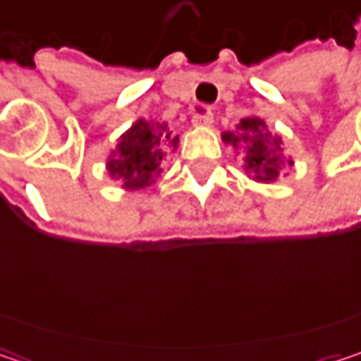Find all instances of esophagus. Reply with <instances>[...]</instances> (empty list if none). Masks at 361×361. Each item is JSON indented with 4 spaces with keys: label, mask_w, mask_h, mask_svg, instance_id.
<instances>
[{
    "label": "esophagus",
    "mask_w": 361,
    "mask_h": 361,
    "mask_svg": "<svg viewBox=\"0 0 361 361\" xmlns=\"http://www.w3.org/2000/svg\"><path fill=\"white\" fill-rule=\"evenodd\" d=\"M213 121H215V118H213L211 112H202V114H194V116H192L194 127H211Z\"/></svg>",
    "instance_id": "esophagus-1"
}]
</instances>
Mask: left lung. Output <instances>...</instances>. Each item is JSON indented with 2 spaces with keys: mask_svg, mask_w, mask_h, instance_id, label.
Instances as JSON below:
<instances>
[{
  "mask_svg": "<svg viewBox=\"0 0 361 361\" xmlns=\"http://www.w3.org/2000/svg\"><path fill=\"white\" fill-rule=\"evenodd\" d=\"M221 137L226 144L243 152L245 171L251 173L252 180L274 181L284 165H293L290 159L282 157L280 137L274 135L259 116L243 118L234 131H226Z\"/></svg>",
  "mask_w": 361,
  "mask_h": 361,
  "instance_id": "left-lung-1",
  "label": "left lung"
}]
</instances>
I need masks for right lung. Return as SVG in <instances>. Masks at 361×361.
Listing matches in <instances>:
<instances>
[{"mask_svg":"<svg viewBox=\"0 0 361 361\" xmlns=\"http://www.w3.org/2000/svg\"><path fill=\"white\" fill-rule=\"evenodd\" d=\"M180 137L171 135L167 123L140 118L121 137L110 152L106 169L125 190H142L161 176L163 161L178 148Z\"/></svg>","mask_w":361,"mask_h":361,"instance_id":"1","label":"right lung"}]
</instances>
